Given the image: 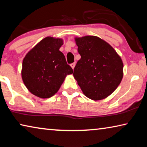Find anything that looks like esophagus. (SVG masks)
Returning <instances> with one entry per match:
<instances>
[{"label": "esophagus", "mask_w": 147, "mask_h": 147, "mask_svg": "<svg viewBox=\"0 0 147 147\" xmlns=\"http://www.w3.org/2000/svg\"><path fill=\"white\" fill-rule=\"evenodd\" d=\"M75 65H76V63H71V67H72V69H74V67H75Z\"/></svg>", "instance_id": "esophagus-1"}]
</instances>
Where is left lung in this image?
<instances>
[{"mask_svg":"<svg viewBox=\"0 0 147 147\" xmlns=\"http://www.w3.org/2000/svg\"><path fill=\"white\" fill-rule=\"evenodd\" d=\"M81 58L73 76L84 95L93 100L108 97L115 91L123 77V63L115 50L94 36L74 38Z\"/></svg>","mask_w":147,"mask_h":147,"instance_id":"left-lung-1","label":"left lung"}]
</instances>
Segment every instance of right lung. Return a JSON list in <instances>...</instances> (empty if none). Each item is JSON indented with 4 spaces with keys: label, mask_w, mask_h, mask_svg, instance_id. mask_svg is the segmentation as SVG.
<instances>
[{
    "label": "right lung",
    "mask_w": 147,
    "mask_h": 147,
    "mask_svg": "<svg viewBox=\"0 0 147 147\" xmlns=\"http://www.w3.org/2000/svg\"><path fill=\"white\" fill-rule=\"evenodd\" d=\"M63 39L47 37L35 45L23 60L21 76L28 90L41 98L54 96L73 70L59 51Z\"/></svg>",
    "instance_id": "add662e5"
}]
</instances>
